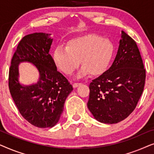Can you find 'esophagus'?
Instances as JSON below:
<instances>
[{
	"instance_id": "34e87169",
	"label": "esophagus",
	"mask_w": 154,
	"mask_h": 154,
	"mask_svg": "<svg viewBox=\"0 0 154 154\" xmlns=\"http://www.w3.org/2000/svg\"><path fill=\"white\" fill-rule=\"evenodd\" d=\"M81 83H74L73 84V87L74 88H77L78 86L79 85H81Z\"/></svg>"
}]
</instances>
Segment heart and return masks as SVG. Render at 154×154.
<instances>
[{
	"label": "heart",
	"mask_w": 154,
	"mask_h": 154,
	"mask_svg": "<svg viewBox=\"0 0 154 154\" xmlns=\"http://www.w3.org/2000/svg\"><path fill=\"white\" fill-rule=\"evenodd\" d=\"M113 52V45L109 39L97 35H88L72 39L69 42L67 48H57L53 54V60L65 74H71L81 61L83 67L78 78L88 73L98 75L108 68Z\"/></svg>",
	"instance_id": "obj_1"
}]
</instances>
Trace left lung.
<instances>
[{"mask_svg":"<svg viewBox=\"0 0 154 154\" xmlns=\"http://www.w3.org/2000/svg\"><path fill=\"white\" fill-rule=\"evenodd\" d=\"M145 79L146 71L136 42L122 31L111 66L90 83L88 109L101 123L123 121L135 109Z\"/></svg>","mask_w":154,"mask_h":154,"instance_id":"8db88e82","label":"left lung"}]
</instances>
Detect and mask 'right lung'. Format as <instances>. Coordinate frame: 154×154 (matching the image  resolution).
I'll list each match as a JSON object with an SVG mask.
<instances>
[{"label": "right lung", "mask_w": 154, "mask_h": 154, "mask_svg": "<svg viewBox=\"0 0 154 154\" xmlns=\"http://www.w3.org/2000/svg\"><path fill=\"white\" fill-rule=\"evenodd\" d=\"M50 33H33L19 42L9 70V89L21 115L35 127L52 128L58 123L65 100L73 90L72 85L57 70L49 53L52 39ZM30 62L39 72L36 84L21 85L18 66Z\"/></svg>", "instance_id": "obj_1"}]
</instances>
